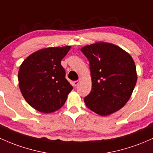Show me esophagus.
I'll list each match as a JSON object with an SVG mask.
<instances>
[{
  "label": "esophagus",
  "instance_id": "1",
  "mask_svg": "<svg viewBox=\"0 0 153 153\" xmlns=\"http://www.w3.org/2000/svg\"><path fill=\"white\" fill-rule=\"evenodd\" d=\"M80 80H75V81L73 82V85H75V86H77V85H78V83H79Z\"/></svg>",
  "mask_w": 153,
  "mask_h": 153
}]
</instances>
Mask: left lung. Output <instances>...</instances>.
<instances>
[{
    "label": "left lung",
    "instance_id": "1",
    "mask_svg": "<svg viewBox=\"0 0 153 153\" xmlns=\"http://www.w3.org/2000/svg\"><path fill=\"white\" fill-rule=\"evenodd\" d=\"M89 62L92 88L84 98L88 109L108 115L121 109L131 96L137 75L133 59L112 43L98 42L80 49Z\"/></svg>",
    "mask_w": 153,
    "mask_h": 153
}]
</instances>
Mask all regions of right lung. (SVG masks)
Returning <instances> with one entry per match:
<instances>
[{"instance_id": "add662e5", "label": "right lung", "mask_w": 153, "mask_h": 153, "mask_svg": "<svg viewBox=\"0 0 153 153\" xmlns=\"http://www.w3.org/2000/svg\"><path fill=\"white\" fill-rule=\"evenodd\" d=\"M70 46L50 47L38 50L24 60L18 73L19 86L25 100L43 113L63 106L73 87L65 78L62 59Z\"/></svg>"}]
</instances>
